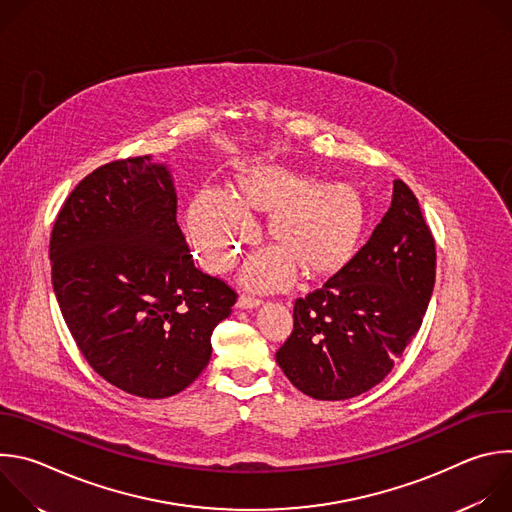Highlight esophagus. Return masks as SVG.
Returning <instances> with one entry per match:
<instances>
[{"label":"esophagus","instance_id":"esophagus-1","mask_svg":"<svg viewBox=\"0 0 512 512\" xmlns=\"http://www.w3.org/2000/svg\"><path fill=\"white\" fill-rule=\"evenodd\" d=\"M257 306H261V300L255 296H241L237 300V308H241V310H253Z\"/></svg>","mask_w":512,"mask_h":512}]
</instances>
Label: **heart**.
<instances>
[{"label":"heart","instance_id":"heart-1","mask_svg":"<svg viewBox=\"0 0 512 512\" xmlns=\"http://www.w3.org/2000/svg\"><path fill=\"white\" fill-rule=\"evenodd\" d=\"M241 200L259 210H275L271 237L281 247L257 253L245 281L261 289L285 287L296 265L308 275L340 267L358 241L364 210L358 194L346 184L320 186L281 168H255L241 178ZM251 216L225 192L208 188L194 200L188 216L190 239L212 271H223L239 255V243L251 231Z\"/></svg>","mask_w":512,"mask_h":512}]
</instances>
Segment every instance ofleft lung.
Wrapping results in <instances>:
<instances>
[{
  "instance_id": "1",
  "label": "left lung",
  "mask_w": 512,
  "mask_h": 512,
  "mask_svg": "<svg viewBox=\"0 0 512 512\" xmlns=\"http://www.w3.org/2000/svg\"><path fill=\"white\" fill-rule=\"evenodd\" d=\"M435 283V241L403 180L371 239L322 287L294 304L275 352L285 377L320 401L379 385L417 334Z\"/></svg>"
}]
</instances>
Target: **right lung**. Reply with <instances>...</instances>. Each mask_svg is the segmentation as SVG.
Wrapping results in <instances>:
<instances>
[{
    "instance_id": "right-lung-1",
    "label": "right lung",
    "mask_w": 512,
    "mask_h": 512,
    "mask_svg": "<svg viewBox=\"0 0 512 512\" xmlns=\"http://www.w3.org/2000/svg\"><path fill=\"white\" fill-rule=\"evenodd\" d=\"M172 174L152 156L105 164L64 200L50 235L52 287L79 350L117 389L164 399L210 360L237 291L202 273L176 221Z\"/></svg>"
}]
</instances>
